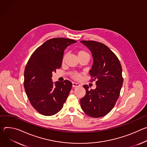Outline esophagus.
<instances>
[{
	"mask_svg": "<svg viewBox=\"0 0 147 147\" xmlns=\"http://www.w3.org/2000/svg\"><path fill=\"white\" fill-rule=\"evenodd\" d=\"M80 86V85L78 83H76V82H72V87L73 88H77V87H79Z\"/></svg>",
	"mask_w": 147,
	"mask_h": 147,
	"instance_id": "esophagus-1",
	"label": "esophagus"
}]
</instances>
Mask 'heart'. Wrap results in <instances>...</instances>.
Here are the masks:
<instances>
[{
	"mask_svg": "<svg viewBox=\"0 0 147 147\" xmlns=\"http://www.w3.org/2000/svg\"><path fill=\"white\" fill-rule=\"evenodd\" d=\"M77 55H78V57H87L89 59H90V55H89V54L88 53L85 51H83V50L78 51L77 52ZM73 77L75 79H79L80 78V75H78V74H74Z\"/></svg>",
	"mask_w": 147,
	"mask_h": 147,
	"instance_id": "1",
	"label": "heart"
}]
</instances>
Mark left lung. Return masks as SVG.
Wrapping results in <instances>:
<instances>
[{
	"label": "left lung",
	"instance_id": "1",
	"mask_svg": "<svg viewBox=\"0 0 147 147\" xmlns=\"http://www.w3.org/2000/svg\"><path fill=\"white\" fill-rule=\"evenodd\" d=\"M90 51L93 63L89 74L96 80V88L89 90L84 85L85 96L80 99L83 111L91 117L106 116L115 106L120 95L123 79L122 68L116 57L106 45L94 41H80Z\"/></svg>",
	"mask_w": 147,
	"mask_h": 147
}]
</instances>
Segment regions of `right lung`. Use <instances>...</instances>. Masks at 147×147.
<instances>
[{
  "instance_id": "obj_1",
  "label": "right lung",
  "mask_w": 147,
  "mask_h": 147,
  "mask_svg": "<svg viewBox=\"0 0 147 147\" xmlns=\"http://www.w3.org/2000/svg\"><path fill=\"white\" fill-rule=\"evenodd\" d=\"M75 40L55 38L47 41L30 57L24 74V86L31 105L44 116L62 108L71 89L70 81L53 82V72L61 67L64 50Z\"/></svg>"
}]
</instances>
